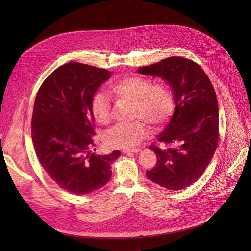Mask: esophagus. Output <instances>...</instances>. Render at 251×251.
<instances>
[{"instance_id":"34e87169","label":"esophagus","mask_w":251,"mask_h":251,"mask_svg":"<svg viewBox=\"0 0 251 251\" xmlns=\"http://www.w3.org/2000/svg\"><path fill=\"white\" fill-rule=\"evenodd\" d=\"M140 151H141V149H139V148H133V149H125L122 152L124 154H128V153H139Z\"/></svg>"}]
</instances>
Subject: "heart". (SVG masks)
<instances>
[{"mask_svg": "<svg viewBox=\"0 0 251 251\" xmlns=\"http://www.w3.org/2000/svg\"><path fill=\"white\" fill-rule=\"evenodd\" d=\"M109 93L116 99L132 102V117L148 122L155 128L164 125L175 109L172 89L163 82L152 83L148 78L128 76L112 82ZM111 107L108 96L97 92L91 100V114L101 125L109 123ZM148 132L141 120L128 124H118L106 134L105 141L112 148L127 149L139 144Z\"/></svg>", "mask_w": 251, "mask_h": 251, "instance_id": "b5f03b06", "label": "heart"}]
</instances>
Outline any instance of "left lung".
<instances>
[{"instance_id":"obj_1","label":"left lung","mask_w":251,"mask_h":251,"mask_svg":"<svg viewBox=\"0 0 251 251\" xmlns=\"http://www.w3.org/2000/svg\"><path fill=\"white\" fill-rule=\"evenodd\" d=\"M137 71L164 79L175 99L174 114L158 136L169 147H149L157 163L146 175L168 190H183L201 176L218 147L219 105L214 88L202 68L188 58L171 56Z\"/></svg>"}]
</instances>
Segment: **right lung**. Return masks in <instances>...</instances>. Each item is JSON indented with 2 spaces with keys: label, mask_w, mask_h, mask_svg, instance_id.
<instances>
[{
  "label": "right lung",
  "mask_w": 251,
  "mask_h": 251,
  "mask_svg": "<svg viewBox=\"0 0 251 251\" xmlns=\"http://www.w3.org/2000/svg\"><path fill=\"white\" fill-rule=\"evenodd\" d=\"M108 70L65 63L46 78L34 100L31 138L39 161L61 189L77 196L90 194L110 181L111 164L120 156L95 155L91 100L110 78Z\"/></svg>",
  "instance_id": "1"
}]
</instances>
